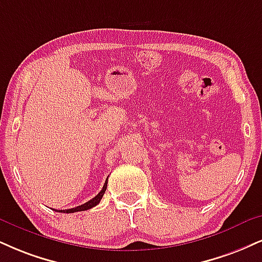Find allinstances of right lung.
Listing matches in <instances>:
<instances>
[{"instance_id":"add662e5","label":"right lung","mask_w":262,"mask_h":262,"mask_svg":"<svg viewBox=\"0 0 262 262\" xmlns=\"http://www.w3.org/2000/svg\"><path fill=\"white\" fill-rule=\"evenodd\" d=\"M107 179H108V178H107ZM107 179H106L105 184H103L102 189H101L100 193L97 194L95 198H93V199H91V200L86 201V203L83 204V205H80V206L73 207V209H68V210H55V211H57V212H67V213H72V212H78V211H86V210L91 209V207L96 206V205L99 204L100 201H101V199H102L103 194H105V191H106V188H107Z\"/></svg>"}]
</instances>
